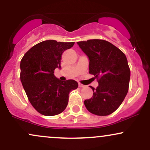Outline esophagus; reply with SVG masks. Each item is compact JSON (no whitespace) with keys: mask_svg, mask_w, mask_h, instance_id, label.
<instances>
[{"mask_svg":"<svg viewBox=\"0 0 150 150\" xmlns=\"http://www.w3.org/2000/svg\"><path fill=\"white\" fill-rule=\"evenodd\" d=\"M79 87H85V85H82V84H80V83H79Z\"/></svg>","mask_w":150,"mask_h":150,"instance_id":"obj_1","label":"esophagus"}]
</instances>
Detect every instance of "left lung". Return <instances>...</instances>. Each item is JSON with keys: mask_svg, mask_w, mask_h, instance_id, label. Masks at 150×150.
<instances>
[{"mask_svg": "<svg viewBox=\"0 0 150 150\" xmlns=\"http://www.w3.org/2000/svg\"><path fill=\"white\" fill-rule=\"evenodd\" d=\"M77 44L89 58V73L99 85L91 99L84 101L90 113L108 116L120 106L128 91L130 70L125 55L116 46L102 39H90Z\"/></svg>", "mask_w": 150, "mask_h": 150, "instance_id": "left-lung-1", "label": "left lung"}]
</instances>
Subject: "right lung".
Here are the masks:
<instances>
[{
    "label": "right lung",
    "mask_w": 150,
    "mask_h": 150,
    "mask_svg": "<svg viewBox=\"0 0 150 150\" xmlns=\"http://www.w3.org/2000/svg\"><path fill=\"white\" fill-rule=\"evenodd\" d=\"M74 42L46 40L36 44L20 62V80L29 101L44 116H56L66 108L70 91L77 88L75 80L61 81L54 75L61 68V56Z\"/></svg>",
    "instance_id": "1"
}]
</instances>
